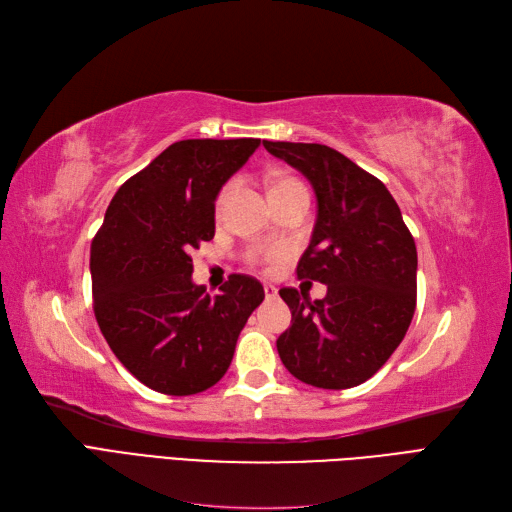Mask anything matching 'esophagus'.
<instances>
[{"mask_svg": "<svg viewBox=\"0 0 512 512\" xmlns=\"http://www.w3.org/2000/svg\"><path fill=\"white\" fill-rule=\"evenodd\" d=\"M265 297L267 299H275L277 297V288L271 284H265Z\"/></svg>", "mask_w": 512, "mask_h": 512, "instance_id": "esophagus-1", "label": "esophagus"}]
</instances>
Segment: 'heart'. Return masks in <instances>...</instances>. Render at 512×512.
Masks as SVG:
<instances>
[{
  "label": "heart",
  "instance_id": "b5f03b06",
  "mask_svg": "<svg viewBox=\"0 0 512 512\" xmlns=\"http://www.w3.org/2000/svg\"><path fill=\"white\" fill-rule=\"evenodd\" d=\"M294 185H301V183L297 179H292V177H275L271 181V192L294 188ZM228 190L230 188H224L220 192V196H218V209L224 205V200L228 196ZM280 258H282V254L277 252V250H254V252H250V256H247V260H250L252 265H260V267H273Z\"/></svg>",
  "mask_w": 512,
  "mask_h": 512
}]
</instances>
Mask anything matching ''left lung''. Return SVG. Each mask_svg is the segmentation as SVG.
Here are the masks:
<instances>
[{"mask_svg":"<svg viewBox=\"0 0 512 512\" xmlns=\"http://www.w3.org/2000/svg\"><path fill=\"white\" fill-rule=\"evenodd\" d=\"M312 183L318 215L299 280L327 286L309 301L280 297L292 312L277 352L294 378L318 389H352L389 361L416 307V245L386 185L344 153L318 143H262Z\"/></svg>","mask_w":512,"mask_h":512,"instance_id":"8db88e82","label":"left lung"}]
</instances>
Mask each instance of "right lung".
Returning <instances> with one entry per match:
<instances>
[{"instance_id":"1","label":"right lung","mask_w":512,"mask_h":512,"mask_svg":"<svg viewBox=\"0 0 512 512\" xmlns=\"http://www.w3.org/2000/svg\"><path fill=\"white\" fill-rule=\"evenodd\" d=\"M260 138H190L164 149L113 196L91 241V290L104 339L121 365L164 395L220 382L247 318L265 299L250 275L209 297L190 252L215 235V198Z\"/></svg>"}]
</instances>
